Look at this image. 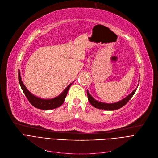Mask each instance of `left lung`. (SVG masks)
Listing matches in <instances>:
<instances>
[{
	"mask_svg": "<svg viewBox=\"0 0 158 158\" xmlns=\"http://www.w3.org/2000/svg\"><path fill=\"white\" fill-rule=\"evenodd\" d=\"M136 89H135L131 93L128 95L127 97H126L124 99H122L121 101H120L118 102H117V103H101V102H99L96 99H94L91 96V95L89 93L88 90L87 91V94L88 96V99L90 102V103L94 107L98 108V109H101V110H115L119 109L120 108H122L124 106L127 102L129 101L133 96L134 95L135 92H136Z\"/></svg>",
	"mask_w": 158,
	"mask_h": 158,
	"instance_id": "left-lung-1",
	"label": "left lung"
}]
</instances>
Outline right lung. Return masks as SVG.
Listing matches in <instances>:
<instances>
[{"mask_svg":"<svg viewBox=\"0 0 158 158\" xmlns=\"http://www.w3.org/2000/svg\"><path fill=\"white\" fill-rule=\"evenodd\" d=\"M18 80H19L21 88L22 89L25 96L30 102V103L37 108L44 110H49L60 106L64 103L65 98H66L67 96L68 90L72 84V83H70V84L66 88V89H65L57 97L50 99H44L35 96L27 90V89L25 87L22 81L20 71H18Z\"/></svg>","mask_w":158,"mask_h":158,"instance_id":"add662e5","label":"right lung"}]
</instances>
